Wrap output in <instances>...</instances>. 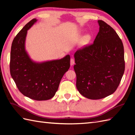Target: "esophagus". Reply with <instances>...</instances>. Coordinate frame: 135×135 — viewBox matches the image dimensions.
Listing matches in <instances>:
<instances>
[{
  "instance_id": "1",
  "label": "esophagus",
  "mask_w": 135,
  "mask_h": 135,
  "mask_svg": "<svg viewBox=\"0 0 135 135\" xmlns=\"http://www.w3.org/2000/svg\"><path fill=\"white\" fill-rule=\"evenodd\" d=\"M74 63H75V61H74V59H71V60H70V64H71V65H73L74 64Z\"/></svg>"
}]
</instances>
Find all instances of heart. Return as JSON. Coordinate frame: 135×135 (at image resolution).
Instances as JSON below:
<instances>
[{
  "label": "heart",
  "instance_id": "1",
  "mask_svg": "<svg viewBox=\"0 0 135 135\" xmlns=\"http://www.w3.org/2000/svg\"><path fill=\"white\" fill-rule=\"evenodd\" d=\"M90 39V36L89 35H86L85 37H84V38L82 39L81 44L83 45L87 44L89 42Z\"/></svg>",
  "mask_w": 135,
  "mask_h": 135
}]
</instances>
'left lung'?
<instances>
[{
	"mask_svg": "<svg viewBox=\"0 0 135 135\" xmlns=\"http://www.w3.org/2000/svg\"><path fill=\"white\" fill-rule=\"evenodd\" d=\"M99 32L93 44L74 54L76 86L88 99H101L113 94L125 71L124 49L121 39L113 28L98 20Z\"/></svg>",
	"mask_w": 135,
	"mask_h": 135,
	"instance_id": "left-lung-1",
	"label": "left lung"
}]
</instances>
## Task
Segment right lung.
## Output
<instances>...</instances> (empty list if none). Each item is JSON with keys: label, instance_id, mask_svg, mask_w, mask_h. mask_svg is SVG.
I'll list each match as a JSON object with an SVG mask.
<instances>
[{"label": "right lung", "instance_id": "add662e5", "mask_svg": "<svg viewBox=\"0 0 135 135\" xmlns=\"http://www.w3.org/2000/svg\"><path fill=\"white\" fill-rule=\"evenodd\" d=\"M33 18L13 39L11 47L10 71L17 88L25 96L47 100L55 95L60 82L70 67V56L42 62L33 61L25 49L27 31L36 22Z\"/></svg>", "mask_w": 135, "mask_h": 135}]
</instances>
